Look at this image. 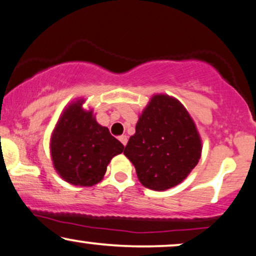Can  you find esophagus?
Instances as JSON below:
<instances>
[{
    "label": "esophagus",
    "mask_w": 256,
    "mask_h": 256,
    "mask_svg": "<svg viewBox=\"0 0 256 256\" xmlns=\"http://www.w3.org/2000/svg\"><path fill=\"white\" fill-rule=\"evenodd\" d=\"M118 140L121 141V144H123V146H126V144H127V142H128V136H127V135H121V136L118 138Z\"/></svg>",
    "instance_id": "esophagus-1"
}]
</instances>
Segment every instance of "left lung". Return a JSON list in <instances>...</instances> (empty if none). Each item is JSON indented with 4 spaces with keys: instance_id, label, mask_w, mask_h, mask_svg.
<instances>
[{
    "instance_id": "left-lung-1",
    "label": "left lung",
    "mask_w": 256,
    "mask_h": 256,
    "mask_svg": "<svg viewBox=\"0 0 256 256\" xmlns=\"http://www.w3.org/2000/svg\"><path fill=\"white\" fill-rule=\"evenodd\" d=\"M124 156L144 188L164 191L180 184L200 162L202 141L178 100L156 94L144 109Z\"/></svg>"
}]
</instances>
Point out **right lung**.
<instances>
[{"label":"right lung","mask_w":256,"mask_h":256,"mask_svg":"<svg viewBox=\"0 0 256 256\" xmlns=\"http://www.w3.org/2000/svg\"><path fill=\"white\" fill-rule=\"evenodd\" d=\"M83 100L68 106L51 136L53 166L65 182L94 186L106 174L110 160L124 146L97 123L92 110L82 108Z\"/></svg>","instance_id":"right-lung-1"}]
</instances>
